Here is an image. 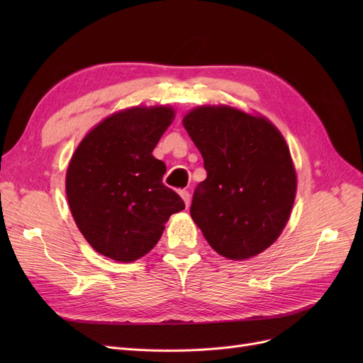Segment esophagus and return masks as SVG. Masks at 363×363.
<instances>
[{
	"label": "esophagus",
	"mask_w": 363,
	"mask_h": 363,
	"mask_svg": "<svg viewBox=\"0 0 363 363\" xmlns=\"http://www.w3.org/2000/svg\"><path fill=\"white\" fill-rule=\"evenodd\" d=\"M180 196L183 199L186 207H189V204H191V194H189L188 191H186V189H182V191H180Z\"/></svg>",
	"instance_id": "esophagus-1"
}]
</instances>
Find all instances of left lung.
Here are the masks:
<instances>
[{"instance_id":"8db88e82","label":"left lung","mask_w":363,"mask_h":363,"mask_svg":"<svg viewBox=\"0 0 363 363\" xmlns=\"http://www.w3.org/2000/svg\"><path fill=\"white\" fill-rule=\"evenodd\" d=\"M183 125L204 159L191 216L219 255L244 260L286 225L296 175L286 140L268 119L228 106L196 107Z\"/></svg>"}]
</instances>
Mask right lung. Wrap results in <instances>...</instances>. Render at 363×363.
Wrapping results in <instances>:
<instances>
[{
    "mask_svg": "<svg viewBox=\"0 0 363 363\" xmlns=\"http://www.w3.org/2000/svg\"><path fill=\"white\" fill-rule=\"evenodd\" d=\"M172 119L171 107L127 108L77 147L67 196L77 227L100 255L118 262L145 256L169 216L184 208L180 195L162 183L164 163L152 156Z\"/></svg>",
    "mask_w": 363,
    "mask_h": 363,
    "instance_id": "add662e5",
    "label": "right lung"
}]
</instances>
